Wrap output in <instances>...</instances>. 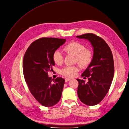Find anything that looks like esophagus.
<instances>
[{"instance_id":"34e87169","label":"esophagus","mask_w":129,"mask_h":129,"mask_svg":"<svg viewBox=\"0 0 129 129\" xmlns=\"http://www.w3.org/2000/svg\"><path fill=\"white\" fill-rule=\"evenodd\" d=\"M70 80V78H65V81H66V82H67V81H69Z\"/></svg>"}]
</instances>
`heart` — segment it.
<instances>
[{
    "label": "heart",
    "instance_id": "obj_1",
    "mask_svg": "<svg viewBox=\"0 0 129 129\" xmlns=\"http://www.w3.org/2000/svg\"><path fill=\"white\" fill-rule=\"evenodd\" d=\"M62 50L66 54H70L75 56V61L82 68L88 66L92 61V54L91 51L85 48V46L82 43L74 41L64 45ZM52 59L54 62L61 65L63 63L64 56L60 51H55L54 52ZM79 70L78 67L69 66L62 69L60 73L66 77H74Z\"/></svg>",
    "mask_w": 129,
    "mask_h": 129
}]
</instances>
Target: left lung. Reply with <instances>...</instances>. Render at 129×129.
Masks as SVG:
<instances>
[{
	"instance_id": "obj_1",
	"label": "left lung",
	"mask_w": 129,
	"mask_h": 129,
	"mask_svg": "<svg viewBox=\"0 0 129 129\" xmlns=\"http://www.w3.org/2000/svg\"><path fill=\"white\" fill-rule=\"evenodd\" d=\"M89 41L93 48V56L88 67L81 75L88 81L77 79V94L79 100L89 106L97 105L109 91L114 73V61L109 46L100 37L92 33L77 36Z\"/></svg>"
}]
</instances>
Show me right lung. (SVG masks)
<instances>
[{"mask_svg":"<svg viewBox=\"0 0 129 129\" xmlns=\"http://www.w3.org/2000/svg\"><path fill=\"white\" fill-rule=\"evenodd\" d=\"M66 41V39L42 38L31 43L25 53L23 70L24 78L30 92L40 103L46 107L55 105L62 95L64 79L54 80L48 72L53 70L54 51Z\"/></svg>","mask_w":129,"mask_h":129,"instance_id":"right-lung-1","label":"right lung"}]
</instances>
